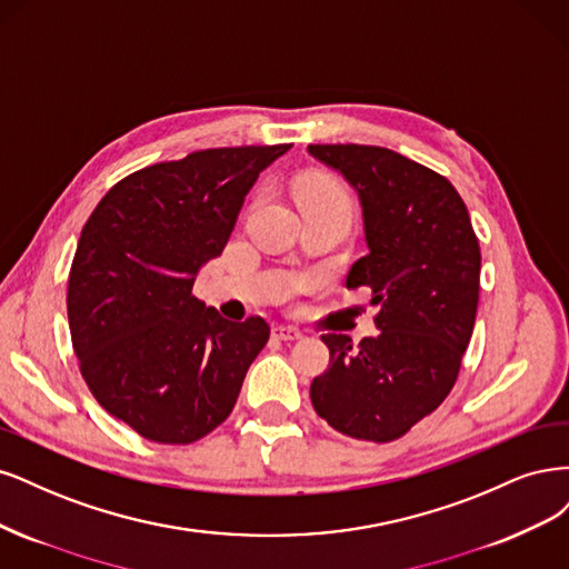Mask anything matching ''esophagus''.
Wrapping results in <instances>:
<instances>
[{
  "instance_id": "34e87169",
  "label": "esophagus",
  "mask_w": 569,
  "mask_h": 569,
  "mask_svg": "<svg viewBox=\"0 0 569 569\" xmlns=\"http://www.w3.org/2000/svg\"><path fill=\"white\" fill-rule=\"evenodd\" d=\"M271 336L277 338V340H298V338H302V333H300V328H296V326H273L271 328Z\"/></svg>"
}]
</instances>
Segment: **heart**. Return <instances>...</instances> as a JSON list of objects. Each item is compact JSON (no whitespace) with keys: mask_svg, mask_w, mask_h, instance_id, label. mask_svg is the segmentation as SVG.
<instances>
[{"mask_svg":"<svg viewBox=\"0 0 569 569\" xmlns=\"http://www.w3.org/2000/svg\"><path fill=\"white\" fill-rule=\"evenodd\" d=\"M296 198L300 206H321L350 217L352 198L342 181L328 172H315L302 177L296 184Z\"/></svg>","mask_w":569,"mask_h":569,"instance_id":"b5f03b06","label":"heart"}]
</instances>
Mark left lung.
<instances>
[{
    "instance_id": "1",
    "label": "left lung",
    "mask_w": 569,
    "mask_h": 569,
    "mask_svg": "<svg viewBox=\"0 0 569 569\" xmlns=\"http://www.w3.org/2000/svg\"><path fill=\"white\" fill-rule=\"evenodd\" d=\"M359 191L369 254L347 288L371 290L380 328L357 347L323 333L328 369L311 380L317 413L338 432L392 442L456 385L480 302V243L451 181L382 146L311 143Z\"/></svg>"
}]
</instances>
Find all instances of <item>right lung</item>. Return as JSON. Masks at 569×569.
<instances>
[{"mask_svg":"<svg viewBox=\"0 0 569 569\" xmlns=\"http://www.w3.org/2000/svg\"><path fill=\"white\" fill-rule=\"evenodd\" d=\"M290 149L231 146L120 179L82 227L68 326L99 405L158 445H191L229 418L269 323H231L193 296L222 254L254 179Z\"/></svg>","mask_w":569,"mask_h":569,"instance_id":"1","label":"right lung"}]
</instances>
